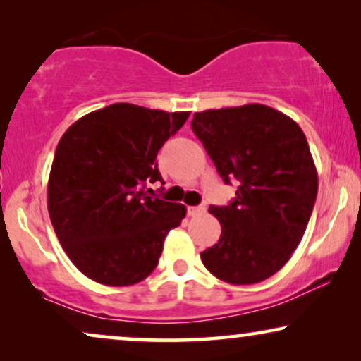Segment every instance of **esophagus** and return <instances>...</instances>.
Instances as JSON below:
<instances>
[{
	"instance_id": "obj_1",
	"label": "esophagus",
	"mask_w": 361,
	"mask_h": 361,
	"mask_svg": "<svg viewBox=\"0 0 361 361\" xmlns=\"http://www.w3.org/2000/svg\"><path fill=\"white\" fill-rule=\"evenodd\" d=\"M205 212V205H199V207H189L187 209V214L190 216H197V215H202Z\"/></svg>"
}]
</instances>
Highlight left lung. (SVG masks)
I'll use <instances>...</instances> for the list:
<instances>
[{"label": "left lung", "instance_id": "left-lung-1", "mask_svg": "<svg viewBox=\"0 0 361 361\" xmlns=\"http://www.w3.org/2000/svg\"><path fill=\"white\" fill-rule=\"evenodd\" d=\"M192 131L225 184L240 182L230 205H210L221 235L202 263L225 283H261L288 263L312 214L319 179L305 135L259 103L194 113Z\"/></svg>", "mask_w": 361, "mask_h": 361}]
</instances>
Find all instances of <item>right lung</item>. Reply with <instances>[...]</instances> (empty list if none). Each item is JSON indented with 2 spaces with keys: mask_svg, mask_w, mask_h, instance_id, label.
<instances>
[{
  "mask_svg": "<svg viewBox=\"0 0 361 361\" xmlns=\"http://www.w3.org/2000/svg\"><path fill=\"white\" fill-rule=\"evenodd\" d=\"M189 115L115 103L63 133L49 174L47 209L63 251L87 278L118 288L154 271L166 235L187 209L145 189L162 182L157 151Z\"/></svg>",
  "mask_w": 361,
  "mask_h": 361,
  "instance_id": "1",
  "label": "right lung"
}]
</instances>
